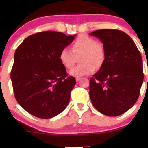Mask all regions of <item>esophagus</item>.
<instances>
[{
	"mask_svg": "<svg viewBox=\"0 0 148 148\" xmlns=\"http://www.w3.org/2000/svg\"><path fill=\"white\" fill-rule=\"evenodd\" d=\"M80 79H81V76H76V81H79Z\"/></svg>",
	"mask_w": 148,
	"mask_h": 148,
	"instance_id": "esophagus-1",
	"label": "esophagus"
}]
</instances>
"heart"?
<instances>
[{
    "mask_svg": "<svg viewBox=\"0 0 148 148\" xmlns=\"http://www.w3.org/2000/svg\"><path fill=\"white\" fill-rule=\"evenodd\" d=\"M79 64L69 72V74L84 76L91 74L102 65L105 60L103 47L92 37L82 35L78 37L72 45V51L68 49L61 50L59 59L64 67L71 69L76 62V56L81 55Z\"/></svg>",
    "mask_w": 148,
    "mask_h": 148,
    "instance_id": "1",
    "label": "heart"
}]
</instances>
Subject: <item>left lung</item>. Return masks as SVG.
I'll return each instance as SVG.
<instances>
[{
    "instance_id": "1",
    "label": "left lung",
    "mask_w": 148,
    "mask_h": 148,
    "mask_svg": "<svg viewBox=\"0 0 148 148\" xmlns=\"http://www.w3.org/2000/svg\"><path fill=\"white\" fill-rule=\"evenodd\" d=\"M99 38L105 60L90 80V97L95 108L108 116H118L138 99L143 82L142 58L132 39L118 30H97L90 33Z\"/></svg>"
}]
</instances>
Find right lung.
Wrapping results in <instances>:
<instances>
[{
	"label": "right lung",
	"instance_id": "1",
	"mask_svg": "<svg viewBox=\"0 0 148 148\" xmlns=\"http://www.w3.org/2000/svg\"><path fill=\"white\" fill-rule=\"evenodd\" d=\"M75 36L40 32L25 38L16 49L10 76L16 100L30 114L51 118L68 105L76 79L67 76L59 55Z\"/></svg>",
	"mask_w": 148,
	"mask_h": 148
}]
</instances>
